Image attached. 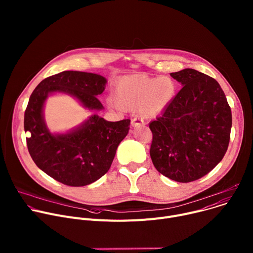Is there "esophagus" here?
Returning <instances> with one entry per match:
<instances>
[{
    "label": "esophagus",
    "mask_w": 253,
    "mask_h": 253,
    "mask_svg": "<svg viewBox=\"0 0 253 253\" xmlns=\"http://www.w3.org/2000/svg\"><path fill=\"white\" fill-rule=\"evenodd\" d=\"M144 124V121L140 118H134L131 120V125L133 127H139V126H142Z\"/></svg>",
    "instance_id": "34e87169"
}]
</instances>
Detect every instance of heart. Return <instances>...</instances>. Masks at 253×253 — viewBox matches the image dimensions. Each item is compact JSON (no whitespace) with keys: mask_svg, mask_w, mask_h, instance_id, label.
Wrapping results in <instances>:
<instances>
[{"mask_svg":"<svg viewBox=\"0 0 253 253\" xmlns=\"http://www.w3.org/2000/svg\"><path fill=\"white\" fill-rule=\"evenodd\" d=\"M177 91L176 81L168 76L150 77L144 74L126 75L112 84L111 108L133 110L144 118L160 114L171 103Z\"/></svg>","mask_w":253,"mask_h":253,"instance_id":"1","label":"heart"}]
</instances>
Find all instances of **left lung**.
<instances>
[{
  "label": "left lung",
  "mask_w": 253,
  "mask_h": 253,
  "mask_svg": "<svg viewBox=\"0 0 253 253\" xmlns=\"http://www.w3.org/2000/svg\"><path fill=\"white\" fill-rule=\"evenodd\" d=\"M170 76L183 87L149 124L150 156L158 172L187 183L209 173L224 157L232 115L215 79L189 68Z\"/></svg>",
  "instance_id": "left-lung-1"
}]
</instances>
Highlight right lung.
<instances>
[{
    "mask_svg": "<svg viewBox=\"0 0 253 253\" xmlns=\"http://www.w3.org/2000/svg\"><path fill=\"white\" fill-rule=\"evenodd\" d=\"M107 79L79 71H64L44 79L30 96L24 117L29 153L42 171L69 186H85L108 172L120 142L127 136L130 120L106 121L91 115L66 133H52L44 118L49 96L61 93L75 98L88 111L104 109L97 96Z\"/></svg>",
    "mask_w": 253,
    "mask_h": 253,
    "instance_id": "obj_1",
    "label": "right lung"
}]
</instances>
